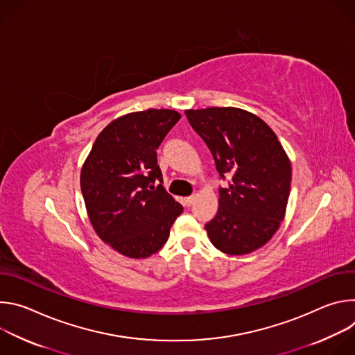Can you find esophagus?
I'll return each mask as SVG.
<instances>
[{
	"mask_svg": "<svg viewBox=\"0 0 355 355\" xmlns=\"http://www.w3.org/2000/svg\"><path fill=\"white\" fill-rule=\"evenodd\" d=\"M195 199H196V193H192L191 196H187V198H185V205H187V207H191V205L193 204V202H195Z\"/></svg>",
	"mask_w": 355,
	"mask_h": 355,
	"instance_id": "34e87169",
	"label": "esophagus"
}]
</instances>
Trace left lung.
I'll return each mask as SVG.
<instances>
[{
  "instance_id": "left-lung-1",
  "label": "left lung",
  "mask_w": 355,
  "mask_h": 355,
  "mask_svg": "<svg viewBox=\"0 0 355 355\" xmlns=\"http://www.w3.org/2000/svg\"><path fill=\"white\" fill-rule=\"evenodd\" d=\"M192 129L204 139L222 180L219 209L205 225L212 244L230 256L263 247L284 220L291 191V162L272 129L239 108L188 110Z\"/></svg>"
}]
</instances>
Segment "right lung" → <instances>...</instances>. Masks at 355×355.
<instances>
[{
	"label": "right lung",
	"mask_w": 355,
	"mask_h": 355,
	"mask_svg": "<svg viewBox=\"0 0 355 355\" xmlns=\"http://www.w3.org/2000/svg\"><path fill=\"white\" fill-rule=\"evenodd\" d=\"M180 118L171 110H147L112 121L98 135L81 168V192L94 230L126 257L157 252L182 214L181 204L162 185L157 164V148Z\"/></svg>",
	"instance_id": "obj_1"
}]
</instances>
